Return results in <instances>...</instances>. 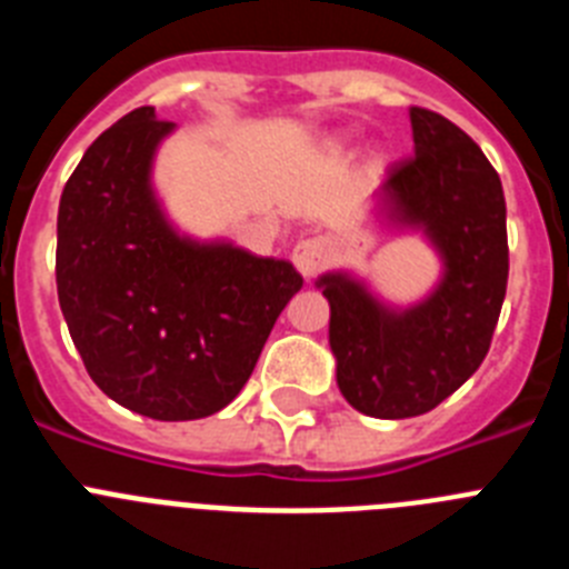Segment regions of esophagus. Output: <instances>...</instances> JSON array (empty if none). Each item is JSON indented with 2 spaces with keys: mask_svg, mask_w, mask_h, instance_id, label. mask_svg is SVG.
I'll return each instance as SVG.
<instances>
[{
  "mask_svg": "<svg viewBox=\"0 0 569 569\" xmlns=\"http://www.w3.org/2000/svg\"><path fill=\"white\" fill-rule=\"evenodd\" d=\"M333 259V241L325 236H313V239H301L293 248V264L305 279H313L316 273L328 268Z\"/></svg>",
  "mask_w": 569,
  "mask_h": 569,
  "instance_id": "obj_1",
  "label": "esophagus"
}]
</instances>
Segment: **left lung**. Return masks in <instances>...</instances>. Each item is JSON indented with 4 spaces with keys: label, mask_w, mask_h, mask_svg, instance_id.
<instances>
[{
    "label": "left lung",
    "mask_w": 569,
    "mask_h": 569,
    "mask_svg": "<svg viewBox=\"0 0 569 569\" xmlns=\"http://www.w3.org/2000/svg\"><path fill=\"white\" fill-rule=\"evenodd\" d=\"M413 153L390 164V216L425 228L445 281L419 308L390 313L341 273L321 276L330 301L336 381L376 419L430 413L470 379L490 350L510 273L501 179L470 136L436 110L410 108Z\"/></svg>",
    "instance_id": "left-lung-1"
}]
</instances>
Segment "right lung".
Wrapping results in <instances>:
<instances>
[{
	"label": "right lung",
	"mask_w": 569,
	"mask_h": 569,
	"mask_svg": "<svg viewBox=\"0 0 569 569\" xmlns=\"http://www.w3.org/2000/svg\"><path fill=\"white\" fill-rule=\"evenodd\" d=\"M170 130L136 108L84 150L59 202L57 290L104 396L148 419L190 421L239 396L305 279L290 261L173 233L150 190Z\"/></svg>",
	"instance_id": "right-lung-1"
}]
</instances>
